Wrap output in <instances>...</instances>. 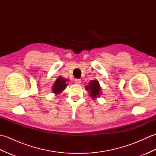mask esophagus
Masks as SVG:
<instances>
[{
	"mask_svg": "<svg viewBox=\"0 0 156 156\" xmlns=\"http://www.w3.org/2000/svg\"><path fill=\"white\" fill-rule=\"evenodd\" d=\"M75 82H76V84H80L81 82H82V80H80V79H76L75 80Z\"/></svg>",
	"mask_w": 156,
	"mask_h": 156,
	"instance_id": "obj_1",
	"label": "esophagus"
}]
</instances>
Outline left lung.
Returning a JSON list of instances; mask_svg holds the SVG:
<instances>
[{"label":"left lung","instance_id":"left-lung-1","mask_svg":"<svg viewBox=\"0 0 156 156\" xmlns=\"http://www.w3.org/2000/svg\"><path fill=\"white\" fill-rule=\"evenodd\" d=\"M85 88L88 92H89L90 97H92V99L100 97V95L102 94L100 84L97 80L90 81L88 85Z\"/></svg>","mask_w":156,"mask_h":156}]
</instances>
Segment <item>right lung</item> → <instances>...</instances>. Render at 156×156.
Listing matches in <instances>:
<instances>
[{
	"mask_svg": "<svg viewBox=\"0 0 156 156\" xmlns=\"http://www.w3.org/2000/svg\"><path fill=\"white\" fill-rule=\"evenodd\" d=\"M68 81V80H67V79H64L63 77L59 76V77L56 79L54 84H53L52 92L55 94L61 93V92L66 88V87H67L68 84H66V82Z\"/></svg>",
	"mask_w": 156,
	"mask_h": 156,
	"instance_id": "1",
	"label": "right lung"
}]
</instances>
